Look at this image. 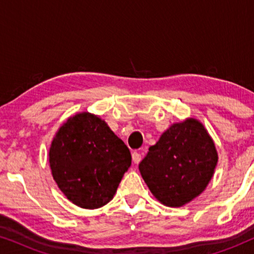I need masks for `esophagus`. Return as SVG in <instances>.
Instances as JSON below:
<instances>
[{
    "instance_id": "1",
    "label": "esophagus",
    "mask_w": 254,
    "mask_h": 254,
    "mask_svg": "<svg viewBox=\"0 0 254 254\" xmlns=\"http://www.w3.org/2000/svg\"><path fill=\"white\" fill-rule=\"evenodd\" d=\"M131 158H133V162L135 163V164H138V163H140L141 159H142V155L140 154V152L134 151L133 154H131Z\"/></svg>"
}]
</instances>
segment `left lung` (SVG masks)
Returning a JSON list of instances; mask_svg holds the SVG:
<instances>
[{
	"label": "left lung",
	"instance_id": "8db88e82",
	"mask_svg": "<svg viewBox=\"0 0 254 254\" xmlns=\"http://www.w3.org/2000/svg\"><path fill=\"white\" fill-rule=\"evenodd\" d=\"M216 163V149L207 130L197 120L187 119L162 134L138 169L162 203L180 207L203 192Z\"/></svg>",
	"mask_w": 254,
	"mask_h": 254
}]
</instances>
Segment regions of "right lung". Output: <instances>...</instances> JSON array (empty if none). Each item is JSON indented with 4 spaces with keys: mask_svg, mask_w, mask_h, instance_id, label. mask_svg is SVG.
I'll return each mask as SVG.
<instances>
[{
    "mask_svg": "<svg viewBox=\"0 0 254 254\" xmlns=\"http://www.w3.org/2000/svg\"><path fill=\"white\" fill-rule=\"evenodd\" d=\"M50 164L68 200L96 209L112 200L131 156L103 120L85 112L68 119L59 129L50 149Z\"/></svg>",
    "mask_w": 254,
    "mask_h": 254,
    "instance_id": "right-lung-1",
    "label": "right lung"
}]
</instances>
